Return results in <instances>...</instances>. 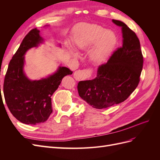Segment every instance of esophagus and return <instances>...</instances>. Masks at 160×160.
<instances>
[{
    "label": "esophagus",
    "instance_id": "obj_1",
    "mask_svg": "<svg viewBox=\"0 0 160 160\" xmlns=\"http://www.w3.org/2000/svg\"><path fill=\"white\" fill-rule=\"evenodd\" d=\"M92 73V69H83L77 70L74 72L73 77L77 81H81L89 78Z\"/></svg>",
    "mask_w": 160,
    "mask_h": 160
}]
</instances>
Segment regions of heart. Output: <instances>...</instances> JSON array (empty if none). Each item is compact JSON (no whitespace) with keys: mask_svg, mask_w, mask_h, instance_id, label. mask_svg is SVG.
Wrapping results in <instances>:
<instances>
[{"mask_svg":"<svg viewBox=\"0 0 160 160\" xmlns=\"http://www.w3.org/2000/svg\"><path fill=\"white\" fill-rule=\"evenodd\" d=\"M73 48L77 51L87 50L96 44L89 52L91 59L95 62L104 61L117 45L118 38L111 30H105L102 27L90 25L83 26L76 30L73 35ZM70 55L77 59L78 55L69 49Z\"/></svg>","mask_w":160,"mask_h":160,"instance_id":"obj_1","label":"heart"}]
</instances>
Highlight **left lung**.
<instances>
[{
    "label": "left lung",
    "mask_w": 160,
    "mask_h": 160,
    "mask_svg": "<svg viewBox=\"0 0 160 160\" xmlns=\"http://www.w3.org/2000/svg\"><path fill=\"white\" fill-rule=\"evenodd\" d=\"M122 27L123 45L100 65L97 77L79 81V95L96 109L107 108L126 100L138 87L143 68V55L136 34L124 22L113 19Z\"/></svg>",
    "instance_id": "8db88e82"
}]
</instances>
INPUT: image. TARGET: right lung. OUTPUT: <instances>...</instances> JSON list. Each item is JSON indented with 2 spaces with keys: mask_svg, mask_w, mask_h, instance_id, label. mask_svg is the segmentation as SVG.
Returning a JSON list of instances; mask_svg holds the SVG:
<instances>
[{
  "mask_svg": "<svg viewBox=\"0 0 160 160\" xmlns=\"http://www.w3.org/2000/svg\"><path fill=\"white\" fill-rule=\"evenodd\" d=\"M43 42L40 31L37 28L28 32L9 62L4 77L3 93L6 103L14 117L25 124L46 122L52 112L51 96L59 88L62 79L72 73L67 67H59L54 73L45 78H28L24 71L25 55L28 50Z\"/></svg>",
  "mask_w": 160,
  "mask_h": 160,
  "instance_id": "obj_1",
  "label": "right lung"
}]
</instances>
